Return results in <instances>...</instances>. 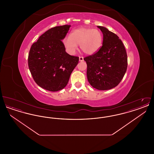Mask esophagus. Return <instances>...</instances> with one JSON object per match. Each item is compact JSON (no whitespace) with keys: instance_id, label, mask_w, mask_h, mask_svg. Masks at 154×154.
Here are the masks:
<instances>
[{"instance_id":"esophagus-1","label":"esophagus","mask_w":154,"mask_h":154,"mask_svg":"<svg viewBox=\"0 0 154 154\" xmlns=\"http://www.w3.org/2000/svg\"><path fill=\"white\" fill-rule=\"evenodd\" d=\"M79 60H80V62L83 61V60H84V58H83L82 57H79Z\"/></svg>"}]
</instances>
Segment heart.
<instances>
[{
    "mask_svg": "<svg viewBox=\"0 0 154 154\" xmlns=\"http://www.w3.org/2000/svg\"><path fill=\"white\" fill-rule=\"evenodd\" d=\"M103 34L97 29L81 27L73 30L70 36L66 37L63 44L66 51L73 54L80 44L81 50L85 54L92 55L98 51L103 43Z\"/></svg>",
    "mask_w": 154,
    "mask_h": 154,
    "instance_id": "heart-1",
    "label": "heart"
}]
</instances>
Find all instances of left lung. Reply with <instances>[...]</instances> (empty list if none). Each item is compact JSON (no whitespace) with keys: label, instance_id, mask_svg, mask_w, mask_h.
<instances>
[{"label":"left lung","instance_id":"8db88e82","mask_svg":"<svg viewBox=\"0 0 154 154\" xmlns=\"http://www.w3.org/2000/svg\"><path fill=\"white\" fill-rule=\"evenodd\" d=\"M103 40L100 50L84 58L87 64L88 82L98 90H109L117 86L126 72L127 54L119 37L106 28L97 26Z\"/></svg>","mask_w":154,"mask_h":154}]
</instances>
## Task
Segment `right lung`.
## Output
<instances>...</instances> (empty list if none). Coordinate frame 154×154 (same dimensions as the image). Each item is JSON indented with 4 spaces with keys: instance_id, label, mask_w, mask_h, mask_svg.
<instances>
[{
    "instance_id": "1",
    "label": "right lung",
    "mask_w": 154,
    "mask_h": 154,
    "mask_svg": "<svg viewBox=\"0 0 154 154\" xmlns=\"http://www.w3.org/2000/svg\"><path fill=\"white\" fill-rule=\"evenodd\" d=\"M71 25L55 26L46 31L32 44L28 55V66L37 84L55 92L65 88L79 58L66 52L62 40Z\"/></svg>"
}]
</instances>
